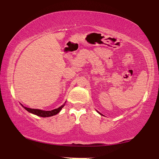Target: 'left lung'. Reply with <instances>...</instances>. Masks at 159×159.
Here are the masks:
<instances>
[{"label": "left lung", "mask_w": 159, "mask_h": 159, "mask_svg": "<svg viewBox=\"0 0 159 159\" xmlns=\"http://www.w3.org/2000/svg\"><path fill=\"white\" fill-rule=\"evenodd\" d=\"M100 114H101V113H100Z\"/></svg>", "instance_id": "8db88e82"}]
</instances>
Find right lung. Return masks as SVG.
Instances as JSON below:
<instances>
[{
	"label": "right lung",
	"instance_id": "1",
	"mask_svg": "<svg viewBox=\"0 0 159 159\" xmlns=\"http://www.w3.org/2000/svg\"><path fill=\"white\" fill-rule=\"evenodd\" d=\"M64 105L61 106L60 107L57 108V109H53L52 111H43V110H40V109H30V108H28V107H25L23 106V107H24V109H26L28 112L32 113H33V114H35V115H37L38 116H41V117H50V116H52L57 114V113L60 111L62 108L64 107Z\"/></svg>",
	"mask_w": 159,
	"mask_h": 159
}]
</instances>
